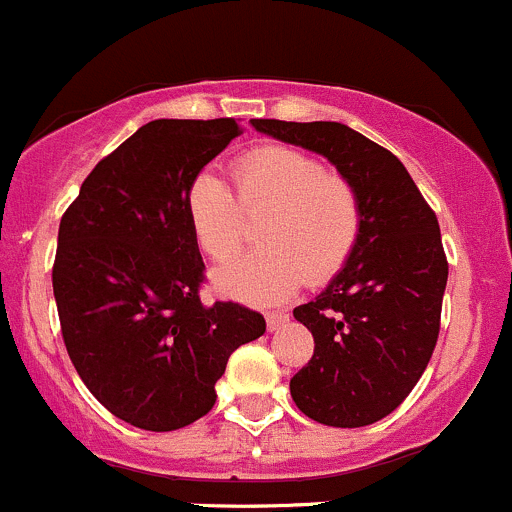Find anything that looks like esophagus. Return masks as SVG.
<instances>
[{
    "instance_id": "34e87169",
    "label": "esophagus",
    "mask_w": 512,
    "mask_h": 512,
    "mask_svg": "<svg viewBox=\"0 0 512 512\" xmlns=\"http://www.w3.org/2000/svg\"><path fill=\"white\" fill-rule=\"evenodd\" d=\"M289 322V314L287 312H270L267 314V329L270 332H277V329L282 327V324Z\"/></svg>"
}]
</instances>
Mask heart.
<instances>
[{
    "label": "heart",
    "mask_w": 512,
    "mask_h": 512,
    "mask_svg": "<svg viewBox=\"0 0 512 512\" xmlns=\"http://www.w3.org/2000/svg\"><path fill=\"white\" fill-rule=\"evenodd\" d=\"M235 195L218 173L200 170L185 190V215L200 250L215 262L240 252L247 215L267 213L260 250L220 267L215 287L250 304L292 297L302 282L324 285L354 255L361 203L354 185L327 173L322 160L282 146L257 148L232 165Z\"/></svg>",
    "instance_id": "heart-1"
}]
</instances>
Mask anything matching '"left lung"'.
I'll list each match as a JSON object with an SVG mask.
<instances>
[{
  "instance_id": "8db88e82",
  "label": "left lung",
  "mask_w": 512,
  "mask_h": 512,
  "mask_svg": "<svg viewBox=\"0 0 512 512\" xmlns=\"http://www.w3.org/2000/svg\"><path fill=\"white\" fill-rule=\"evenodd\" d=\"M252 128L319 153L354 185L361 235L319 297L294 307L314 354L289 381L312 421L359 428L389 416L426 371L448 280L436 213L391 151L337 121L252 118Z\"/></svg>"
}]
</instances>
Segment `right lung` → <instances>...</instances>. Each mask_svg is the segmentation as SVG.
<instances>
[{"mask_svg": "<svg viewBox=\"0 0 512 512\" xmlns=\"http://www.w3.org/2000/svg\"><path fill=\"white\" fill-rule=\"evenodd\" d=\"M242 128L158 118L89 173L59 225L54 297L66 352L121 421L175 431L213 409L215 384L265 317L200 302L203 257L185 190Z\"/></svg>", "mask_w": 512, "mask_h": 512, "instance_id": "obj_1", "label": "right lung"}]
</instances>
